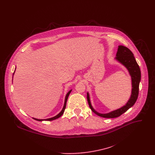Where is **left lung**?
<instances>
[{
    "label": "left lung",
    "mask_w": 155,
    "mask_h": 155,
    "mask_svg": "<svg viewBox=\"0 0 155 155\" xmlns=\"http://www.w3.org/2000/svg\"><path fill=\"white\" fill-rule=\"evenodd\" d=\"M116 56L115 59L124 66L127 69L130 75L132 81L131 95L126 104L122 107L107 114H100L93 108L90 101V94L87 93V100L90 108L97 115L103 118H114L120 117L123 114L126 112L129 108L134 105L139 95V87L141 79V72L139 66L136 62L133 53L127 47L123 45H119Z\"/></svg>",
    "instance_id": "8db88e82"
}]
</instances>
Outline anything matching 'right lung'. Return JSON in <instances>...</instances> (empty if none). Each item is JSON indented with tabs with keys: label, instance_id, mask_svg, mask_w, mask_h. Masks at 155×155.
I'll return each instance as SVG.
<instances>
[{
	"label": "right lung",
	"instance_id": "right-lung-1",
	"mask_svg": "<svg viewBox=\"0 0 155 155\" xmlns=\"http://www.w3.org/2000/svg\"><path fill=\"white\" fill-rule=\"evenodd\" d=\"M14 73H15V72H14ZM14 73H13V74H14ZM71 91H72V90H70V91L67 93V94H66L65 97V101H64V107H63V108H62V110L61 111V112H60L59 114H58L57 115H56V116H55V117H52V118H47V119H44V120H43V119H37V118H34V120H37V121H52V120H56V119H57V118H59L60 117H61V116L63 115L64 112V110H65V107H66V103H67V101H68V97H69V96L70 93H71Z\"/></svg>",
	"mask_w": 155,
	"mask_h": 155
}]
</instances>
